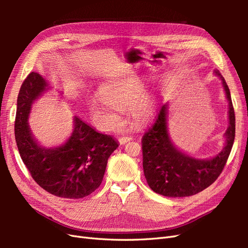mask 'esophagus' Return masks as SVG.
<instances>
[{
  "label": "esophagus",
  "mask_w": 248,
  "mask_h": 248,
  "mask_svg": "<svg viewBox=\"0 0 248 248\" xmlns=\"http://www.w3.org/2000/svg\"><path fill=\"white\" fill-rule=\"evenodd\" d=\"M132 140L131 137H121V138L118 139V140H119V142H120V145H124V144H126L127 141H129V140Z\"/></svg>",
  "instance_id": "obj_1"
}]
</instances>
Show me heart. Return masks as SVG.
Returning <instances> with one entry per match:
<instances>
[{
	"label": "heart",
	"instance_id": "1",
	"mask_svg": "<svg viewBox=\"0 0 248 248\" xmlns=\"http://www.w3.org/2000/svg\"><path fill=\"white\" fill-rule=\"evenodd\" d=\"M141 85L136 79H112L100 87L101 98L88 100L89 110L106 129H115L121 123L120 108L128 107L132 121L138 125L149 123L155 115V104L147 94H140Z\"/></svg>",
	"mask_w": 248,
	"mask_h": 248
}]
</instances>
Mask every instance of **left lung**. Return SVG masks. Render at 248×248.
<instances>
[{
	"mask_svg": "<svg viewBox=\"0 0 248 248\" xmlns=\"http://www.w3.org/2000/svg\"><path fill=\"white\" fill-rule=\"evenodd\" d=\"M229 101V127L224 133L226 146L209 159H197L182 153L172 145L168 132V106L160 108L152 127L141 139L142 168L147 183L153 191L164 197L183 198L206 189L219 177L226 166L235 140V111L230 89L218 70Z\"/></svg>",
	"mask_w": 248,
	"mask_h": 248,
	"instance_id": "left-lung-1",
	"label": "left lung"
}]
</instances>
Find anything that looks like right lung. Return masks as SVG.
<instances>
[{
  "instance_id": "obj_1",
  "label": "right lung",
  "mask_w": 248,
  "mask_h": 248,
  "mask_svg": "<svg viewBox=\"0 0 248 248\" xmlns=\"http://www.w3.org/2000/svg\"><path fill=\"white\" fill-rule=\"evenodd\" d=\"M47 89L46 78L34 71L22 82L14 124L18 152L44 190L64 199L85 198L100 186L108 157L119 144L74 116L73 130L66 142L54 148L41 146L33 137L28 119L33 102Z\"/></svg>"
}]
</instances>
